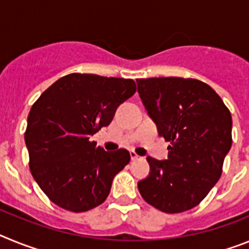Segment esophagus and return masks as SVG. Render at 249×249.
Returning a JSON list of instances; mask_svg holds the SVG:
<instances>
[{
    "mask_svg": "<svg viewBox=\"0 0 249 249\" xmlns=\"http://www.w3.org/2000/svg\"><path fill=\"white\" fill-rule=\"evenodd\" d=\"M141 158L142 157H141V156H138L136 152H133V151L131 152V160H141Z\"/></svg>",
    "mask_w": 249,
    "mask_h": 249,
    "instance_id": "obj_1",
    "label": "esophagus"
}]
</instances>
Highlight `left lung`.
I'll list each match as a JSON object with an SVG mask.
<instances>
[{
	"instance_id": "left-lung-1",
	"label": "left lung",
	"mask_w": 249,
	"mask_h": 249,
	"mask_svg": "<svg viewBox=\"0 0 249 249\" xmlns=\"http://www.w3.org/2000/svg\"><path fill=\"white\" fill-rule=\"evenodd\" d=\"M137 87L158 135L169 142L166 160L147 157L149 176L138 182V191L162 212L191 210L222 175L232 146L230 109L212 87L195 78H140Z\"/></svg>"
}]
</instances>
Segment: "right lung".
<instances>
[{"label": "right lung", "instance_id": "1", "mask_svg": "<svg viewBox=\"0 0 249 249\" xmlns=\"http://www.w3.org/2000/svg\"><path fill=\"white\" fill-rule=\"evenodd\" d=\"M135 92L133 80L71 73L34 103L25 132L30 169L54 204L80 213L108 197L114 176L131 156L123 148L106 152L89 137L108 126Z\"/></svg>", "mask_w": 249, "mask_h": 249}]
</instances>
